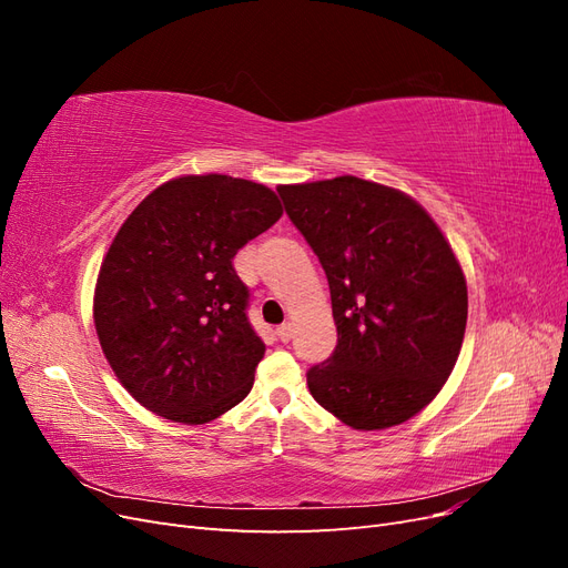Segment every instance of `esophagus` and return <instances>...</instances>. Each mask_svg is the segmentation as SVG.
Instances as JSON below:
<instances>
[{"instance_id":"esophagus-1","label":"esophagus","mask_w":568,"mask_h":568,"mask_svg":"<svg viewBox=\"0 0 568 568\" xmlns=\"http://www.w3.org/2000/svg\"><path fill=\"white\" fill-rule=\"evenodd\" d=\"M277 336H280L282 341H288L291 336H294V324H291V322L280 324V326H277Z\"/></svg>"}]
</instances>
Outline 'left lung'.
<instances>
[{
  "label": "left lung",
  "mask_w": 568,
  "mask_h": 568,
  "mask_svg": "<svg viewBox=\"0 0 568 568\" xmlns=\"http://www.w3.org/2000/svg\"><path fill=\"white\" fill-rule=\"evenodd\" d=\"M277 192L332 291L338 343L307 372L313 398L357 432L412 419L448 382L467 329L450 242L415 199L379 182L343 175Z\"/></svg>",
  "instance_id": "8db88e82"
}]
</instances>
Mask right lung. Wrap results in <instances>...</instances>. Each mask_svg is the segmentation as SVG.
I'll return each mask as SVG.
<instances>
[{"mask_svg":"<svg viewBox=\"0 0 568 568\" xmlns=\"http://www.w3.org/2000/svg\"><path fill=\"white\" fill-rule=\"evenodd\" d=\"M282 213L270 186L211 173L163 182L120 225L99 267L94 326L136 403L209 424L246 398L265 343L232 261Z\"/></svg>","mask_w":568,"mask_h":568,"instance_id":"obj_1","label":"right lung"}]
</instances>
